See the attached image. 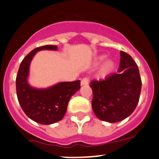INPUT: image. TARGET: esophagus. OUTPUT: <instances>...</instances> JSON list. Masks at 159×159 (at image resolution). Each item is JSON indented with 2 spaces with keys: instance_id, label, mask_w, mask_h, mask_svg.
I'll use <instances>...</instances> for the list:
<instances>
[{
  "instance_id": "obj_1",
  "label": "esophagus",
  "mask_w": 159,
  "mask_h": 159,
  "mask_svg": "<svg viewBox=\"0 0 159 159\" xmlns=\"http://www.w3.org/2000/svg\"><path fill=\"white\" fill-rule=\"evenodd\" d=\"M89 83V79L87 77H84L81 80V85L84 86V85H87Z\"/></svg>"
}]
</instances>
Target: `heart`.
I'll return each mask as SVG.
<instances>
[{"instance_id":"heart-1","label":"heart","mask_w":159,"mask_h":159,"mask_svg":"<svg viewBox=\"0 0 159 159\" xmlns=\"http://www.w3.org/2000/svg\"><path fill=\"white\" fill-rule=\"evenodd\" d=\"M104 58H105V56L101 57L99 59V62H101L102 60H104ZM113 67H114V62H113L112 61H108L106 63H105V66H103V68L101 69V73L103 74V75L108 73V72L112 69Z\"/></svg>"}]
</instances>
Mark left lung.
I'll return each mask as SVG.
<instances>
[{
  "mask_svg": "<svg viewBox=\"0 0 159 159\" xmlns=\"http://www.w3.org/2000/svg\"><path fill=\"white\" fill-rule=\"evenodd\" d=\"M120 64L117 73L104 80H92V108L99 119L117 122L130 116L135 110L141 91V79L138 66L127 53L120 51Z\"/></svg>",
  "mask_w": 159,
  "mask_h": 159,
  "instance_id": "1",
  "label": "left lung"
}]
</instances>
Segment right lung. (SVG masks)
Here are the masks:
<instances>
[{
  "instance_id": "1",
  "label": "right lung",
  "mask_w": 159,
  "mask_h": 159,
  "mask_svg": "<svg viewBox=\"0 0 159 159\" xmlns=\"http://www.w3.org/2000/svg\"><path fill=\"white\" fill-rule=\"evenodd\" d=\"M55 45H45L29 53L21 62L16 76V93L25 114L34 122L49 125L61 120L71 97L80 89V81L61 82L47 89H37L28 84L30 65L36 53L41 50H54Z\"/></svg>"
}]
</instances>
